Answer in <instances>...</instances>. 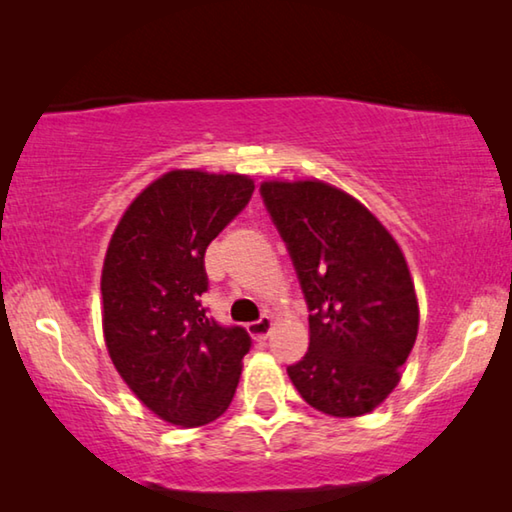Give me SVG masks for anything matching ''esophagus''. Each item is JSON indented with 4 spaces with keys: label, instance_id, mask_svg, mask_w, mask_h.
Here are the masks:
<instances>
[{
    "label": "esophagus",
    "instance_id": "34e87169",
    "mask_svg": "<svg viewBox=\"0 0 512 512\" xmlns=\"http://www.w3.org/2000/svg\"><path fill=\"white\" fill-rule=\"evenodd\" d=\"M273 329V318L271 316H262L259 320H253V323H248V334L253 336L257 341H264L268 334H271Z\"/></svg>",
    "mask_w": 512,
    "mask_h": 512
}]
</instances>
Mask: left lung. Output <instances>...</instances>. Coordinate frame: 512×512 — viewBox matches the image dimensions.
<instances>
[{
    "label": "left lung",
    "instance_id": "left-lung-1",
    "mask_svg": "<svg viewBox=\"0 0 512 512\" xmlns=\"http://www.w3.org/2000/svg\"><path fill=\"white\" fill-rule=\"evenodd\" d=\"M309 305V350L287 368L309 406L372 413L400 384L420 325L400 244L357 198L323 180L259 185Z\"/></svg>",
    "mask_w": 512,
    "mask_h": 512
}]
</instances>
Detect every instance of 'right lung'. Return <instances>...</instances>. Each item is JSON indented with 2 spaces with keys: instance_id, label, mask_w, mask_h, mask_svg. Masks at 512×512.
<instances>
[{
  "instance_id": "1",
  "label": "right lung",
  "mask_w": 512,
  "mask_h": 512,
  "mask_svg": "<svg viewBox=\"0 0 512 512\" xmlns=\"http://www.w3.org/2000/svg\"><path fill=\"white\" fill-rule=\"evenodd\" d=\"M244 173L171 169L121 214L103 259L101 323L110 361L146 409L203 427L235 397L250 336L205 314V250L244 210Z\"/></svg>"
}]
</instances>
